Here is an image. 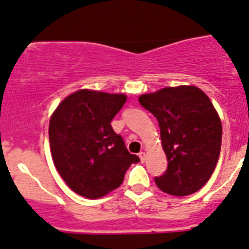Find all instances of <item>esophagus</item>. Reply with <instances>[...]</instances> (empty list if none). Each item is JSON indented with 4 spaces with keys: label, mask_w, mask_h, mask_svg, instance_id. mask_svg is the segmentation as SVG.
I'll list each match as a JSON object with an SVG mask.
<instances>
[{
    "label": "esophagus",
    "mask_w": 249,
    "mask_h": 249,
    "mask_svg": "<svg viewBox=\"0 0 249 249\" xmlns=\"http://www.w3.org/2000/svg\"><path fill=\"white\" fill-rule=\"evenodd\" d=\"M139 158H140V160H142V161H145L146 154H145V153H144V151H140V153H139Z\"/></svg>",
    "instance_id": "1"
}]
</instances>
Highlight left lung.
I'll return each instance as SVG.
<instances>
[{
	"mask_svg": "<svg viewBox=\"0 0 249 249\" xmlns=\"http://www.w3.org/2000/svg\"><path fill=\"white\" fill-rule=\"evenodd\" d=\"M139 103L157 118L168 168L155 184L172 196L200 189L215 169L222 123L209 98L196 86L164 88L144 94Z\"/></svg>",
	"mask_w": 249,
	"mask_h": 249,
	"instance_id": "1",
	"label": "left lung"
}]
</instances>
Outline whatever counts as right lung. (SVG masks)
I'll return each mask as SVG.
<instances>
[{"label":"right lung","instance_id":"1","mask_svg":"<svg viewBox=\"0 0 249 249\" xmlns=\"http://www.w3.org/2000/svg\"><path fill=\"white\" fill-rule=\"evenodd\" d=\"M125 101L124 94L85 89L69 95L53 111L50 149L56 169L75 193L90 199L107 196L140 161L110 124Z\"/></svg>","mask_w":249,"mask_h":249}]
</instances>
